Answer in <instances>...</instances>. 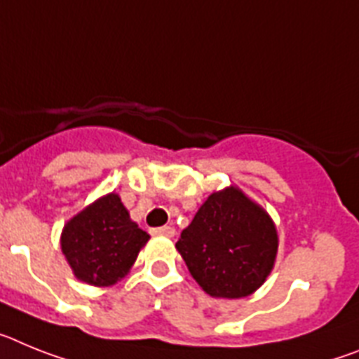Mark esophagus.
<instances>
[{
    "label": "esophagus",
    "instance_id": "obj_1",
    "mask_svg": "<svg viewBox=\"0 0 359 359\" xmlns=\"http://www.w3.org/2000/svg\"><path fill=\"white\" fill-rule=\"evenodd\" d=\"M151 233H154V235L173 236V235H175V229H173L171 226H162V227H155V229H151Z\"/></svg>",
    "mask_w": 359,
    "mask_h": 359
}]
</instances>
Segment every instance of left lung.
Returning <instances> with one entry per match:
<instances>
[{
	"mask_svg": "<svg viewBox=\"0 0 359 359\" xmlns=\"http://www.w3.org/2000/svg\"><path fill=\"white\" fill-rule=\"evenodd\" d=\"M177 249L208 294L244 298L269 276L278 235L267 211L231 186L208 197Z\"/></svg>",
	"mask_w": 359,
	"mask_h": 359,
	"instance_id": "8db88e82",
	"label": "left lung"
}]
</instances>
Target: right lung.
<instances>
[{"label":"right lung","mask_w":359,"mask_h":359,"mask_svg":"<svg viewBox=\"0 0 359 359\" xmlns=\"http://www.w3.org/2000/svg\"><path fill=\"white\" fill-rule=\"evenodd\" d=\"M148 240L119 195L108 193L65 224L61 251L81 282L108 287L126 276Z\"/></svg>","instance_id":"right-lung-1"}]
</instances>
